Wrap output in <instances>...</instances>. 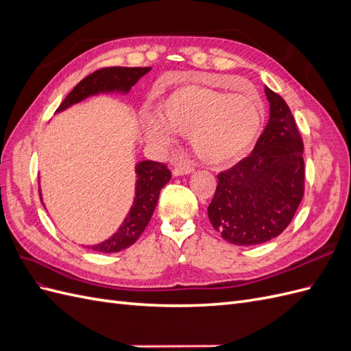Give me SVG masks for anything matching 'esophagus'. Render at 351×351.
<instances>
[{
  "label": "esophagus",
  "instance_id": "1",
  "mask_svg": "<svg viewBox=\"0 0 351 351\" xmlns=\"http://www.w3.org/2000/svg\"><path fill=\"white\" fill-rule=\"evenodd\" d=\"M193 171H195V168H193L192 164L180 161V162H176L174 169H173V174L177 177V176H186V174H190V173H193Z\"/></svg>",
  "mask_w": 351,
  "mask_h": 351
}]
</instances>
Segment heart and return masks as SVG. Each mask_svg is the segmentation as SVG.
<instances>
[{
	"label": "heart",
	"mask_w": 351,
	"mask_h": 351,
	"mask_svg": "<svg viewBox=\"0 0 351 351\" xmlns=\"http://www.w3.org/2000/svg\"><path fill=\"white\" fill-rule=\"evenodd\" d=\"M263 119V105L252 92L227 93L187 84L158 104L156 117H145L142 132L156 146L171 145L173 133L190 136L202 161L226 165L252 149Z\"/></svg>",
	"instance_id": "1"
}]
</instances>
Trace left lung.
I'll return each mask as SVG.
<instances>
[{
  "label": "left lung",
  "mask_w": 351,
  "mask_h": 351,
  "mask_svg": "<svg viewBox=\"0 0 351 351\" xmlns=\"http://www.w3.org/2000/svg\"><path fill=\"white\" fill-rule=\"evenodd\" d=\"M269 120L252 154L219 173L208 217L236 246L269 241L290 224L304 193L303 141L278 93L265 86Z\"/></svg>",
  "instance_id": "obj_1"
}]
</instances>
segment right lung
<instances>
[{
	"label": "right lung",
	"instance_id": "obj_1",
	"mask_svg": "<svg viewBox=\"0 0 351 351\" xmlns=\"http://www.w3.org/2000/svg\"><path fill=\"white\" fill-rule=\"evenodd\" d=\"M151 67H105L84 77L61 102L57 112L93 95L120 92L127 93ZM171 180V173L162 162L141 161L136 165V190L133 205L119 231L102 243L86 246L95 252L115 253L130 247L149 224L161 189Z\"/></svg>",
	"mask_w": 351,
	"mask_h": 351
}]
</instances>
